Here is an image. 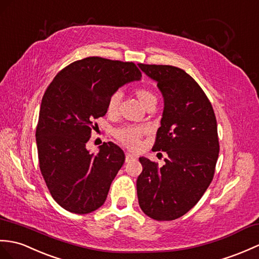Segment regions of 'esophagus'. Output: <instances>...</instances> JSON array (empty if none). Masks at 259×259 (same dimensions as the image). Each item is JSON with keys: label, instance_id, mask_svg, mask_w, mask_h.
Segmentation results:
<instances>
[{"label": "esophagus", "instance_id": "obj_1", "mask_svg": "<svg viewBox=\"0 0 259 259\" xmlns=\"http://www.w3.org/2000/svg\"><path fill=\"white\" fill-rule=\"evenodd\" d=\"M136 159V157L134 154H131L129 152L125 153V162H130V161H134Z\"/></svg>", "mask_w": 259, "mask_h": 259}]
</instances>
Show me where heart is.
<instances>
[{
  "instance_id": "heart-1",
  "label": "heart",
  "mask_w": 259,
  "mask_h": 259,
  "mask_svg": "<svg viewBox=\"0 0 259 259\" xmlns=\"http://www.w3.org/2000/svg\"><path fill=\"white\" fill-rule=\"evenodd\" d=\"M136 96L138 100L140 101V104L146 108V109H148L150 107H155L158 102L157 96H155L151 90H149L147 88H138L136 90ZM121 98L122 94L120 92L113 93L110 96L109 100L107 102L108 112L113 115V113H116L118 111ZM144 132H146V129L141 127V125H125V127L116 130L115 135L117 137V139L122 144L127 146L128 148L134 149L138 146L140 138L143 136Z\"/></svg>"
}]
</instances>
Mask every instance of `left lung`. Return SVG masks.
Here are the masks:
<instances>
[{"mask_svg":"<svg viewBox=\"0 0 259 259\" xmlns=\"http://www.w3.org/2000/svg\"><path fill=\"white\" fill-rule=\"evenodd\" d=\"M138 65L157 82L163 97L153 150L167 154L161 167L139 158L142 172L137 180L138 201L149 218L172 221L188 213L212 182L220 152L218 124L206 95L183 69Z\"/></svg>","mask_w":259,"mask_h":259,"instance_id":"obj_1","label":"left lung"}]
</instances>
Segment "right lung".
<instances>
[{
  "mask_svg": "<svg viewBox=\"0 0 259 259\" xmlns=\"http://www.w3.org/2000/svg\"><path fill=\"white\" fill-rule=\"evenodd\" d=\"M141 77L134 63L87 57L59 71L47 87L36 128L39 169L53 198L66 211L88 214L105 203L124 153L117 144L104 142L92 154L86 143L95 120L106 115L110 96Z\"/></svg>",
  "mask_w": 259,
  "mask_h": 259,
  "instance_id": "right-lung-1",
  "label": "right lung"
}]
</instances>
